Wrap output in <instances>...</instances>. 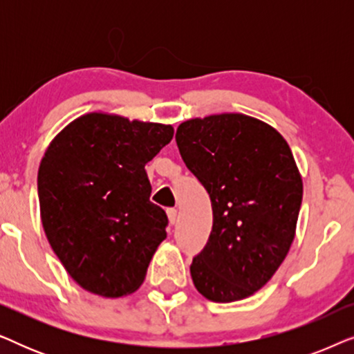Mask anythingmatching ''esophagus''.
Segmentation results:
<instances>
[{
    "label": "esophagus",
    "instance_id": "1",
    "mask_svg": "<svg viewBox=\"0 0 354 354\" xmlns=\"http://www.w3.org/2000/svg\"><path fill=\"white\" fill-rule=\"evenodd\" d=\"M167 217H169V224H176V221H177V209H176V207H169Z\"/></svg>",
    "mask_w": 354,
    "mask_h": 354
}]
</instances>
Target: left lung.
I'll list each match as a JSON object with an SVG mask.
<instances>
[{"label": "left lung", "instance_id": "8db88e82", "mask_svg": "<svg viewBox=\"0 0 354 354\" xmlns=\"http://www.w3.org/2000/svg\"><path fill=\"white\" fill-rule=\"evenodd\" d=\"M176 142L209 193L212 230L190 274L203 297H251L283 263L297 230L303 182L292 149L274 127L245 114L178 125Z\"/></svg>", "mask_w": 354, "mask_h": 354}]
</instances>
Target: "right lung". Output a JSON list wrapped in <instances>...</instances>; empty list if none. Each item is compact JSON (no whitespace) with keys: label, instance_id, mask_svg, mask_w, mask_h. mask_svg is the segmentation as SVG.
Here are the masks:
<instances>
[{"label":"right lung","instance_id":"right-lung-1","mask_svg":"<svg viewBox=\"0 0 354 354\" xmlns=\"http://www.w3.org/2000/svg\"><path fill=\"white\" fill-rule=\"evenodd\" d=\"M172 137V125L90 113L48 147L38 169L41 224L86 292L119 298L143 283L169 222L149 201L145 164Z\"/></svg>","mask_w":354,"mask_h":354}]
</instances>
